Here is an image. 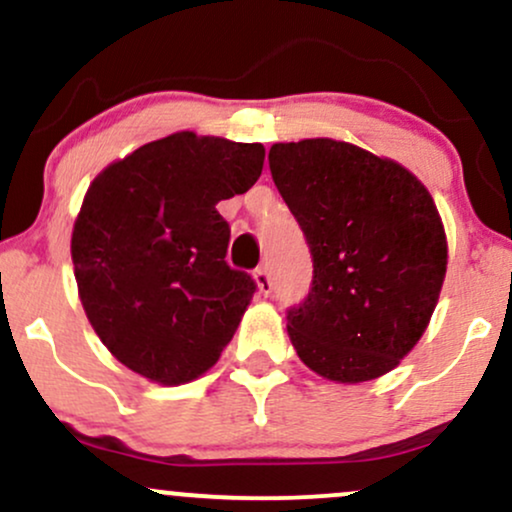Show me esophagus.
<instances>
[{"mask_svg":"<svg viewBox=\"0 0 512 512\" xmlns=\"http://www.w3.org/2000/svg\"><path fill=\"white\" fill-rule=\"evenodd\" d=\"M252 279H255L257 291H260L262 296H269V293H272V276H269L267 269H264V267L255 269V274H252Z\"/></svg>","mask_w":512,"mask_h":512,"instance_id":"obj_1","label":"esophagus"}]
</instances>
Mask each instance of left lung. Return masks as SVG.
I'll list each match as a JSON object with an SVG mask.
<instances>
[{"label":"left lung","instance_id":"8db88e82","mask_svg":"<svg viewBox=\"0 0 512 512\" xmlns=\"http://www.w3.org/2000/svg\"><path fill=\"white\" fill-rule=\"evenodd\" d=\"M269 168L313 255V289L286 325L298 358L342 385L390 373L424 337L448 272L431 192L402 163L330 137L274 144Z\"/></svg>","mask_w":512,"mask_h":512}]
</instances>
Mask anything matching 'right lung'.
Returning a JSON list of instances; mask_svg holds the SVG:
<instances>
[{
  "label": "right lung",
  "instance_id": "1",
  "mask_svg": "<svg viewBox=\"0 0 512 512\" xmlns=\"http://www.w3.org/2000/svg\"><path fill=\"white\" fill-rule=\"evenodd\" d=\"M264 146L175 132L105 166L72 231L76 289L93 332L122 366L185 385L219 361L255 293L226 264L216 204L262 175Z\"/></svg>",
  "mask_w": 512,
  "mask_h": 512
}]
</instances>
